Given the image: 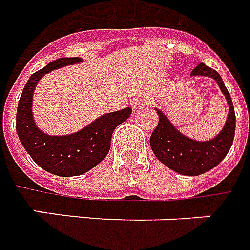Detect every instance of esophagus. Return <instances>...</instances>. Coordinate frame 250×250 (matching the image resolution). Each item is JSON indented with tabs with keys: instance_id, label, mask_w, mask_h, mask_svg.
<instances>
[{
	"instance_id": "esophagus-1",
	"label": "esophagus",
	"mask_w": 250,
	"mask_h": 250,
	"mask_svg": "<svg viewBox=\"0 0 250 250\" xmlns=\"http://www.w3.org/2000/svg\"><path fill=\"white\" fill-rule=\"evenodd\" d=\"M146 103H147V99H146L144 95H138V96L134 97V100H133V109L137 110L140 106H142V105H146Z\"/></svg>"
}]
</instances>
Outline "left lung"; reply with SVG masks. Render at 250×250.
<instances>
[{
  "instance_id": "left-lung-1",
  "label": "left lung",
  "mask_w": 250,
  "mask_h": 250,
  "mask_svg": "<svg viewBox=\"0 0 250 250\" xmlns=\"http://www.w3.org/2000/svg\"><path fill=\"white\" fill-rule=\"evenodd\" d=\"M191 76L213 79L228 103V116L221 132L212 140L196 141L176 129L162 110L155 108L159 121L150 137V146L155 157L172 171L187 176H196L209 171L225 158L233 144L236 116L232 99L223 79L215 69L200 63L192 69Z\"/></svg>"
}]
</instances>
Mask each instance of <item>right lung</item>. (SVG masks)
<instances>
[{"instance_id":"1","label":"right lung","mask_w":250,"mask_h":250,"mask_svg":"<svg viewBox=\"0 0 250 250\" xmlns=\"http://www.w3.org/2000/svg\"><path fill=\"white\" fill-rule=\"evenodd\" d=\"M82 58H61L30 76L17 108V134L30 157L43 170L58 176H78L89 171L108 155L114 129L126 121L132 109L105 113L80 130L65 136L42 132L33 116V95L39 80L62 67L82 63Z\"/></svg>"}]
</instances>
